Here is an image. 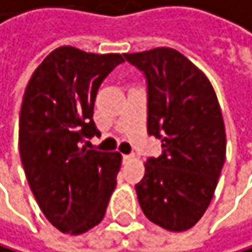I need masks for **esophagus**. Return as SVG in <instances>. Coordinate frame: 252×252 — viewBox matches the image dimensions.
I'll return each instance as SVG.
<instances>
[{"instance_id":"esophagus-1","label":"esophagus","mask_w":252,"mask_h":252,"mask_svg":"<svg viewBox=\"0 0 252 252\" xmlns=\"http://www.w3.org/2000/svg\"><path fill=\"white\" fill-rule=\"evenodd\" d=\"M122 158H124V161H128V160H131V158H133V156H131V154H124V156H122Z\"/></svg>"}]
</instances>
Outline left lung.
<instances>
[{
	"label": "left lung",
	"mask_w": 252,
	"mask_h": 252,
	"mask_svg": "<svg viewBox=\"0 0 252 252\" xmlns=\"http://www.w3.org/2000/svg\"><path fill=\"white\" fill-rule=\"evenodd\" d=\"M147 78L148 134L161 154L136 185L142 212L169 231L193 227L207 210L225 161V125L209 78L172 48L124 54Z\"/></svg>",
	"instance_id": "1"
}]
</instances>
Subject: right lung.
I'll return each instance as SVG.
<instances>
[{"label":"right lung","mask_w":252,"mask_h":252,"mask_svg":"<svg viewBox=\"0 0 252 252\" xmlns=\"http://www.w3.org/2000/svg\"><path fill=\"white\" fill-rule=\"evenodd\" d=\"M121 54L60 46L36 67L22 99L19 154L42 213L62 233L81 234L102 220L116 188L119 153L89 150L101 136L94 105Z\"/></svg>","instance_id":"obj_1"}]
</instances>
